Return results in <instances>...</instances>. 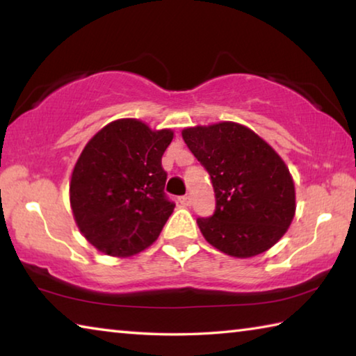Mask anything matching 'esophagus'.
I'll list each match as a JSON object with an SVG mask.
<instances>
[{"label": "esophagus", "mask_w": 356, "mask_h": 356, "mask_svg": "<svg viewBox=\"0 0 356 356\" xmlns=\"http://www.w3.org/2000/svg\"><path fill=\"white\" fill-rule=\"evenodd\" d=\"M179 202L182 204L184 207H188V206H191V197L190 196H180Z\"/></svg>", "instance_id": "esophagus-1"}]
</instances>
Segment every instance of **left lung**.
Instances as JSON below:
<instances>
[{
	"instance_id": "left-lung-1",
	"label": "left lung",
	"mask_w": 356,
	"mask_h": 356,
	"mask_svg": "<svg viewBox=\"0 0 356 356\" xmlns=\"http://www.w3.org/2000/svg\"><path fill=\"white\" fill-rule=\"evenodd\" d=\"M182 138L210 174L215 191L213 215L197 218L204 238L238 259L272 248L297 207L284 160L251 129L231 120L184 129Z\"/></svg>"
}]
</instances>
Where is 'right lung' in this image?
<instances>
[{"label":"right lung","instance_id":"add662e5","mask_svg":"<svg viewBox=\"0 0 356 356\" xmlns=\"http://www.w3.org/2000/svg\"><path fill=\"white\" fill-rule=\"evenodd\" d=\"M174 138L138 119L113 120L84 146L72 171L70 207L100 252L130 257L159 238L174 210L161 156Z\"/></svg>","mask_w":356,"mask_h":356}]
</instances>
